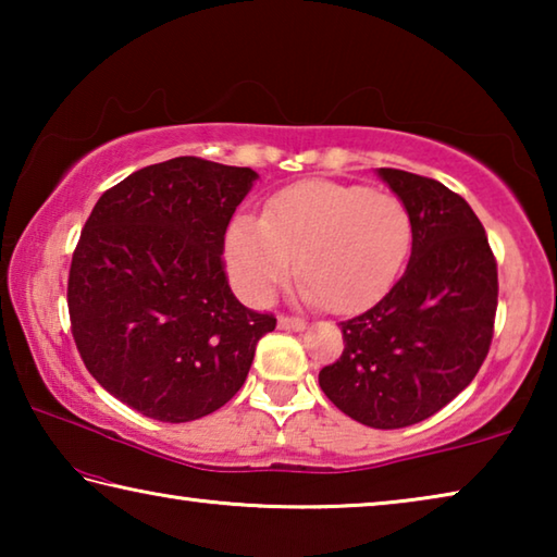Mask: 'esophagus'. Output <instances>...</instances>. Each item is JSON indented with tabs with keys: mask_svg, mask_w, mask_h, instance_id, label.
Wrapping results in <instances>:
<instances>
[{
	"mask_svg": "<svg viewBox=\"0 0 557 557\" xmlns=\"http://www.w3.org/2000/svg\"><path fill=\"white\" fill-rule=\"evenodd\" d=\"M277 324L280 329H292V332H301V329L307 326V322L301 317H285V314L277 319Z\"/></svg>",
	"mask_w": 557,
	"mask_h": 557,
	"instance_id": "34e87169",
	"label": "esophagus"
}]
</instances>
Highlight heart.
I'll return each instance as SVG.
<instances>
[{"label":"heart","mask_w":557,"mask_h":557,"mask_svg":"<svg viewBox=\"0 0 557 557\" xmlns=\"http://www.w3.org/2000/svg\"><path fill=\"white\" fill-rule=\"evenodd\" d=\"M410 243L412 219L400 199L312 178L272 196L262 219H235L225 260L240 295L258 305L287 280L295 258L301 295L354 312L391 289Z\"/></svg>","instance_id":"1"}]
</instances>
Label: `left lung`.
<instances>
[{
	"mask_svg": "<svg viewBox=\"0 0 557 557\" xmlns=\"http://www.w3.org/2000/svg\"><path fill=\"white\" fill-rule=\"evenodd\" d=\"M412 219V252L388 295L342 326L344 351L319 385L361 425L428 420L474 381L494 336L496 258L482 221L435 178L379 169Z\"/></svg>",
	"mask_w": 557,
	"mask_h": 557,
	"instance_id": "obj_1",
	"label": "left lung"
}]
</instances>
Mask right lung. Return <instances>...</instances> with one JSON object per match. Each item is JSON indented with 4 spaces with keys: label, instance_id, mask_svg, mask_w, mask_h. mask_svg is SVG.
Masks as SVG:
<instances>
[{
    "label": "right lung",
    "instance_id": "1",
    "mask_svg": "<svg viewBox=\"0 0 557 557\" xmlns=\"http://www.w3.org/2000/svg\"><path fill=\"white\" fill-rule=\"evenodd\" d=\"M258 174L201 157L139 169L100 196L73 250L69 314L102 388L162 422L228 403L275 314L243 307L223 240Z\"/></svg>",
    "mask_w": 557,
    "mask_h": 557
}]
</instances>
